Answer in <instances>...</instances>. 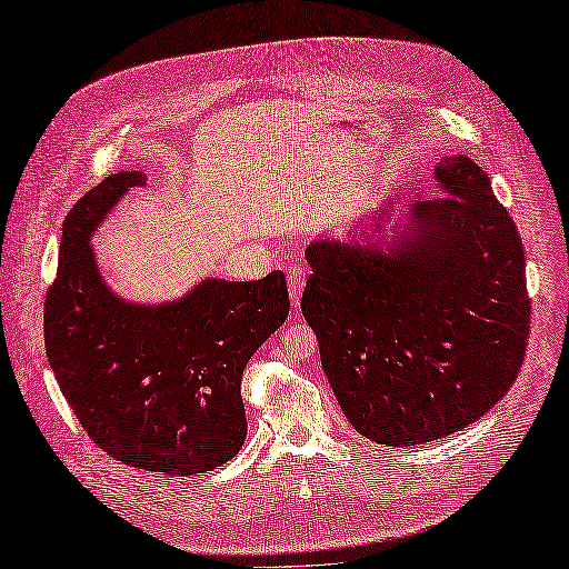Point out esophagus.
Here are the masks:
<instances>
[{
	"label": "esophagus",
	"instance_id": "obj_1",
	"mask_svg": "<svg viewBox=\"0 0 569 569\" xmlns=\"http://www.w3.org/2000/svg\"><path fill=\"white\" fill-rule=\"evenodd\" d=\"M287 287H289V301L295 308H299L301 303V295H303V287H306V270L301 266H289L287 270Z\"/></svg>",
	"mask_w": 569,
	"mask_h": 569
}]
</instances>
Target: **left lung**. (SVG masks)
Returning <instances> with one entry per match:
<instances>
[{"label":"left lung","instance_id":"obj_1","mask_svg":"<svg viewBox=\"0 0 569 569\" xmlns=\"http://www.w3.org/2000/svg\"><path fill=\"white\" fill-rule=\"evenodd\" d=\"M439 199L389 203L349 239L320 237L301 313L347 420L416 446L472 425L518 377L529 337L522 239L465 153L435 168ZM395 226L387 238L386 222Z\"/></svg>","mask_w":569,"mask_h":569}]
</instances>
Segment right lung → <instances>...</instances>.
I'll list each match as a JSON object with an SVG mask.
<instances>
[{
    "label": "right lung",
    "instance_id": "obj_1",
    "mask_svg": "<svg viewBox=\"0 0 569 569\" xmlns=\"http://www.w3.org/2000/svg\"><path fill=\"white\" fill-rule=\"evenodd\" d=\"M123 170L63 220L44 301L49 368L84 432L130 468L189 477L220 468L247 439L242 372L289 313L280 270L253 282L209 278L168 303H134L107 284L90 244L132 187Z\"/></svg>",
    "mask_w": 569,
    "mask_h": 569
}]
</instances>
